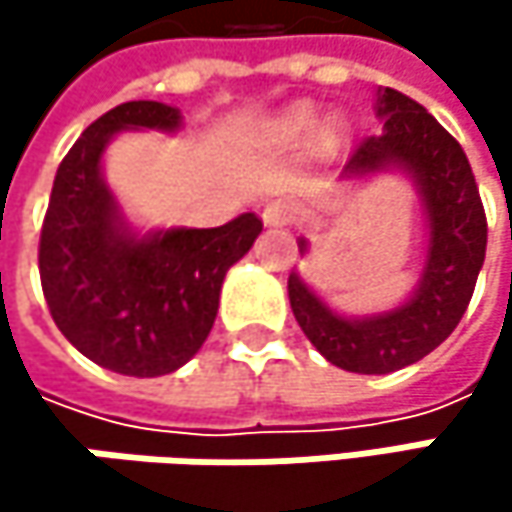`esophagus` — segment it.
<instances>
[{"label":"esophagus","mask_w":512,"mask_h":512,"mask_svg":"<svg viewBox=\"0 0 512 512\" xmlns=\"http://www.w3.org/2000/svg\"><path fill=\"white\" fill-rule=\"evenodd\" d=\"M296 219V204H290V201H284V198H278V201H269L266 207H263V222L266 225H290Z\"/></svg>","instance_id":"1"}]
</instances>
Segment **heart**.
Listing matches in <instances>:
<instances>
[{
  "label": "heart",
  "mask_w": 512,
  "mask_h": 512,
  "mask_svg": "<svg viewBox=\"0 0 512 512\" xmlns=\"http://www.w3.org/2000/svg\"><path fill=\"white\" fill-rule=\"evenodd\" d=\"M287 130L293 136H305L308 130H314V112L311 109H296L290 115V121H287ZM335 133H338V127H329V136H335Z\"/></svg>",
  "instance_id": "b5f03b06"
}]
</instances>
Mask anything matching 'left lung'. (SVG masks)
<instances>
[{"label":"left lung","mask_w":512,"mask_h":512,"mask_svg":"<svg viewBox=\"0 0 512 512\" xmlns=\"http://www.w3.org/2000/svg\"><path fill=\"white\" fill-rule=\"evenodd\" d=\"M382 133L358 142L344 177L385 165L406 168L430 219L427 266L415 296L379 317L347 320L323 305L290 272V308L308 341L332 364L353 373H391L433 353L462 320L486 257V213L460 142L412 97L382 88ZM305 252V240L299 243Z\"/></svg>","instance_id":"obj_1"}]
</instances>
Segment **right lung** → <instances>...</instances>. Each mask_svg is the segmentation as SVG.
<instances>
[{"label": "right lung", "instance_id": "right-lung-1", "mask_svg": "<svg viewBox=\"0 0 512 512\" xmlns=\"http://www.w3.org/2000/svg\"><path fill=\"white\" fill-rule=\"evenodd\" d=\"M180 112L130 100L100 115L61 159L38 269L61 335L94 364L124 376H162L207 341L225 272L252 249L263 222L243 213L219 228L127 231L100 174V156L121 130H174Z\"/></svg>", "mask_w": 512, "mask_h": 512}]
</instances>
